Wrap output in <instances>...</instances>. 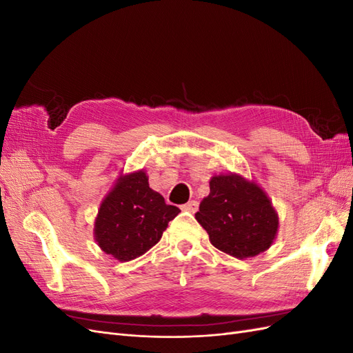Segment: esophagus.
<instances>
[{
	"mask_svg": "<svg viewBox=\"0 0 353 353\" xmlns=\"http://www.w3.org/2000/svg\"><path fill=\"white\" fill-rule=\"evenodd\" d=\"M183 209L194 213V212H197V209H199V201H196V200H190L188 203H185V205L183 206Z\"/></svg>",
	"mask_w": 353,
	"mask_h": 353,
	"instance_id": "34e87169",
	"label": "esophagus"
}]
</instances>
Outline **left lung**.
Listing matches in <instances>:
<instances>
[{"label": "left lung", "mask_w": 353, "mask_h": 353, "mask_svg": "<svg viewBox=\"0 0 353 353\" xmlns=\"http://www.w3.org/2000/svg\"><path fill=\"white\" fill-rule=\"evenodd\" d=\"M210 193L200 203L196 219L210 243L234 258H253L270 249L279 216L261 187L239 175L210 179Z\"/></svg>", "instance_id": "8db88e82"}]
</instances>
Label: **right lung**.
I'll use <instances>...</instances> for the list:
<instances>
[{"instance_id":"add662e5","label":"right lung","mask_w":353,"mask_h":353,"mask_svg":"<svg viewBox=\"0 0 353 353\" xmlns=\"http://www.w3.org/2000/svg\"><path fill=\"white\" fill-rule=\"evenodd\" d=\"M181 210L148 187L144 170L117 181L103 200L94 236L103 252L117 261H131L162 239L169 221Z\"/></svg>"}]
</instances>
